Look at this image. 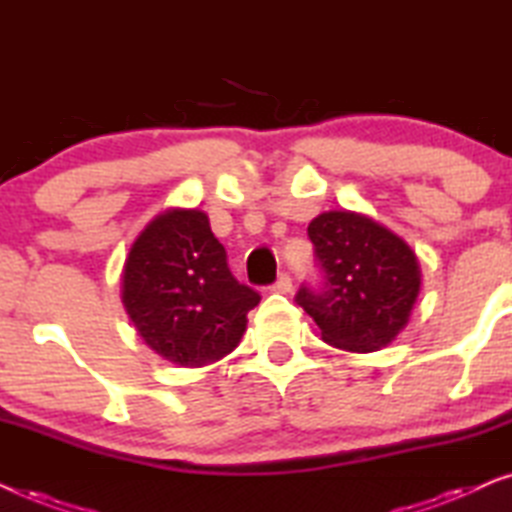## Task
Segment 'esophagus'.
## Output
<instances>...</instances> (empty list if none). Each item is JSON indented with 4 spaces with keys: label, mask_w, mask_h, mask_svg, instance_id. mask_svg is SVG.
<instances>
[{
    "label": "esophagus",
    "mask_w": 512,
    "mask_h": 512,
    "mask_svg": "<svg viewBox=\"0 0 512 512\" xmlns=\"http://www.w3.org/2000/svg\"><path fill=\"white\" fill-rule=\"evenodd\" d=\"M272 291H275V293H291V291H293L291 277H289V275H279L275 286H272Z\"/></svg>",
    "instance_id": "esophagus-1"
}]
</instances>
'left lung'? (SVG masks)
<instances>
[{"instance_id": "left-lung-1", "label": "left lung", "mask_w": 512, "mask_h": 512, "mask_svg": "<svg viewBox=\"0 0 512 512\" xmlns=\"http://www.w3.org/2000/svg\"><path fill=\"white\" fill-rule=\"evenodd\" d=\"M324 291H298V305L328 345L368 354L391 345L408 326L422 291V270L410 244L382 223L349 209H331L307 226Z\"/></svg>"}]
</instances>
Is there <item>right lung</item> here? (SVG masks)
Wrapping results in <instances>:
<instances>
[{"instance_id":"1","label":"right lung","mask_w":512,"mask_h":512,"mask_svg":"<svg viewBox=\"0 0 512 512\" xmlns=\"http://www.w3.org/2000/svg\"><path fill=\"white\" fill-rule=\"evenodd\" d=\"M261 296L230 275L202 209L167 207L130 244L121 303L146 345L181 368H202L240 345Z\"/></svg>"}]
</instances>
